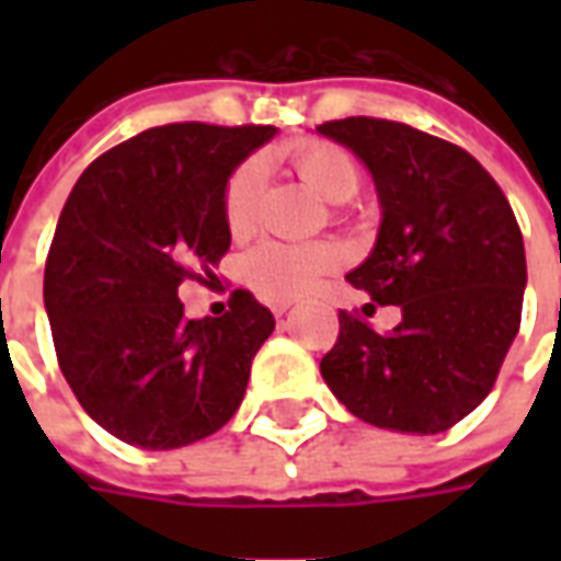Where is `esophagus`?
Wrapping results in <instances>:
<instances>
[{"mask_svg": "<svg viewBox=\"0 0 561 561\" xmlns=\"http://www.w3.org/2000/svg\"><path fill=\"white\" fill-rule=\"evenodd\" d=\"M270 309H273V316L282 318V316H285V312H288V309H291V304H273V306H270Z\"/></svg>", "mask_w": 561, "mask_h": 561, "instance_id": "obj_1", "label": "esophagus"}]
</instances>
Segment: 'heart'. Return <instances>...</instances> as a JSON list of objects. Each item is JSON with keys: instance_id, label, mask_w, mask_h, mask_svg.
<instances>
[{"instance_id": "b5f03b06", "label": "heart", "mask_w": 561, "mask_h": 561, "mask_svg": "<svg viewBox=\"0 0 561 561\" xmlns=\"http://www.w3.org/2000/svg\"><path fill=\"white\" fill-rule=\"evenodd\" d=\"M288 161L309 188L333 204H345L360 188V168L345 147L330 140H300L288 149ZM264 192V161H243L225 185L221 216L231 237L243 240L255 231L257 201ZM342 264V252L330 243H267L245 255V282L267 300H294Z\"/></svg>"}]
</instances>
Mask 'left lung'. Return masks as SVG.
<instances>
[{
	"label": "left lung",
	"mask_w": 561,
	"mask_h": 561,
	"mask_svg": "<svg viewBox=\"0 0 561 561\" xmlns=\"http://www.w3.org/2000/svg\"><path fill=\"white\" fill-rule=\"evenodd\" d=\"M318 131L364 159L385 209L348 282L402 309L385 336L342 309L321 376L360 421L445 433L486 400L519 330L526 249L514 209L481 161L421 128L348 116Z\"/></svg>",
	"instance_id": "obj_1"
}]
</instances>
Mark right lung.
Returning a JSON list of instances; mask_svg holds the SVG:
<instances>
[{
    "label": "right lung",
    "instance_id": "obj_1",
    "mask_svg": "<svg viewBox=\"0 0 561 561\" xmlns=\"http://www.w3.org/2000/svg\"><path fill=\"white\" fill-rule=\"evenodd\" d=\"M273 135L147 128L92 161L68 195L44 264L56 360L83 412L128 445H192L243 402L273 312L237 288L225 316L188 321L176 288L207 282L225 257L228 176Z\"/></svg>",
    "mask_w": 561,
    "mask_h": 561
}]
</instances>
